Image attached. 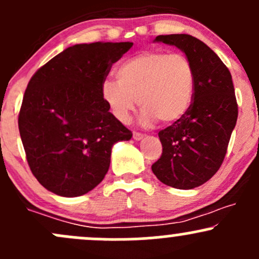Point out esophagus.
Masks as SVG:
<instances>
[{"label": "esophagus", "instance_id": "obj_1", "mask_svg": "<svg viewBox=\"0 0 259 259\" xmlns=\"http://www.w3.org/2000/svg\"><path fill=\"white\" fill-rule=\"evenodd\" d=\"M133 138H134V140L139 141L144 138V135L141 134V133H134V134H133Z\"/></svg>", "mask_w": 259, "mask_h": 259}]
</instances>
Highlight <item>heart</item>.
Wrapping results in <instances>:
<instances>
[{
    "label": "heart",
    "mask_w": 259,
    "mask_h": 259,
    "mask_svg": "<svg viewBox=\"0 0 259 259\" xmlns=\"http://www.w3.org/2000/svg\"><path fill=\"white\" fill-rule=\"evenodd\" d=\"M116 80L102 84V97L120 122L130 120L139 104L140 121L174 124L191 107L195 92V70L184 54L144 52L119 65Z\"/></svg>",
    "instance_id": "heart-1"
}]
</instances>
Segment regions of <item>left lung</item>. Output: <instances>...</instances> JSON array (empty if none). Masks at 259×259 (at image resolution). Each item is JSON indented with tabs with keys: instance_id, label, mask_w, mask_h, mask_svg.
Here are the masks:
<instances>
[{
	"instance_id": "1",
	"label": "left lung",
	"mask_w": 259,
	"mask_h": 259,
	"mask_svg": "<svg viewBox=\"0 0 259 259\" xmlns=\"http://www.w3.org/2000/svg\"><path fill=\"white\" fill-rule=\"evenodd\" d=\"M154 42L184 52L195 70V92L186 115L159 133L162 154L151 170L167 186L191 190L208 181L225 159L238 116L232 77L220 57L190 34Z\"/></svg>"
}]
</instances>
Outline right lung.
<instances>
[{"mask_svg": "<svg viewBox=\"0 0 259 259\" xmlns=\"http://www.w3.org/2000/svg\"><path fill=\"white\" fill-rule=\"evenodd\" d=\"M132 42L68 47L34 73L18 129L32 174L48 191L77 197L107 175L111 148L133 133L109 111L102 84Z\"/></svg>", "mask_w": 259, "mask_h": 259, "instance_id": "obj_1", "label": "right lung"}]
</instances>
